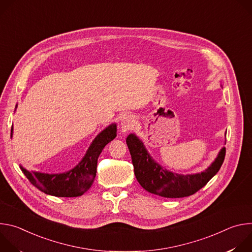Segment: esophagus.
<instances>
[{
  "label": "esophagus",
  "mask_w": 252,
  "mask_h": 252,
  "mask_svg": "<svg viewBox=\"0 0 252 252\" xmlns=\"http://www.w3.org/2000/svg\"><path fill=\"white\" fill-rule=\"evenodd\" d=\"M134 123H135V119L132 115L130 114H126L122 117V120H121V128L123 131H128L130 130L133 126H134Z\"/></svg>",
  "instance_id": "34e87169"
}]
</instances>
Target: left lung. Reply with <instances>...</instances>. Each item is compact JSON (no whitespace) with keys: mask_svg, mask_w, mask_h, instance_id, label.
<instances>
[{"mask_svg":"<svg viewBox=\"0 0 252 252\" xmlns=\"http://www.w3.org/2000/svg\"><path fill=\"white\" fill-rule=\"evenodd\" d=\"M126 145L138 184L147 191L167 198L186 197L198 191L219 172L225 158V148H222L204 171L185 175L171 172L158 164L134 133L126 137Z\"/></svg>","mask_w":252,"mask_h":252,"instance_id":"8db88e82","label":"left lung"}]
</instances>
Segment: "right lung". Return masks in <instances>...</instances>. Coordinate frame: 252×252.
<instances>
[{
	"label": "right lung",
	"instance_id": "obj_1",
	"mask_svg": "<svg viewBox=\"0 0 252 252\" xmlns=\"http://www.w3.org/2000/svg\"><path fill=\"white\" fill-rule=\"evenodd\" d=\"M12 135L13 126L11 128V137ZM116 136L117 125L112 124L95 136L83 159L74 168L66 172L50 174L39 171H29L22 165L20 167L29 182L46 194L58 197L80 196L92 187L96 174L97 158L103 148Z\"/></svg>",
	"mask_w": 252,
	"mask_h": 252
}]
</instances>
